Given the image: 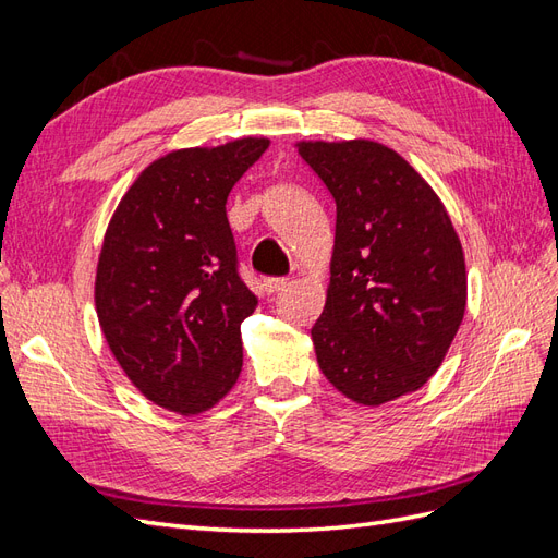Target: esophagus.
Instances as JSON below:
<instances>
[{"mask_svg":"<svg viewBox=\"0 0 558 558\" xmlns=\"http://www.w3.org/2000/svg\"><path fill=\"white\" fill-rule=\"evenodd\" d=\"M286 283H289V281H286L283 277H267V279H263V289H265L267 295H275V293L286 289Z\"/></svg>","mask_w":558,"mask_h":558,"instance_id":"1","label":"esophagus"}]
</instances>
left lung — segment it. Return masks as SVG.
<instances>
[{"label": "left lung", "mask_w": 558, "mask_h": 558, "mask_svg": "<svg viewBox=\"0 0 558 558\" xmlns=\"http://www.w3.org/2000/svg\"><path fill=\"white\" fill-rule=\"evenodd\" d=\"M298 154L337 207L328 298L312 328L320 373L373 408L416 391L465 312L449 214L414 167L377 142H302Z\"/></svg>", "instance_id": "obj_1"}]
</instances>
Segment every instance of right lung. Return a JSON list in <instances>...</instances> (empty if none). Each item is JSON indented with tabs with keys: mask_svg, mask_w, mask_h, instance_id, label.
<instances>
[{
	"mask_svg": "<svg viewBox=\"0 0 558 558\" xmlns=\"http://www.w3.org/2000/svg\"><path fill=\"white\" fill-rule=\"evenodd\" d=\"M269 140L183 148L148 165L105 234L95 305L130 381L160 408L209 410L242 373V320L258 298L240 277L226 216L232 185Z\"/></svg>",
	"mask_w": 558,
	"mask_h": 558,
	"instance_id": "obj_1",
	"label": "right lung"
}]
</instances>
